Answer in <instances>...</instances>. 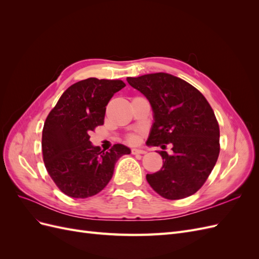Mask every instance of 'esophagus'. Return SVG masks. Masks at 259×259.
Returning <instances> with one entry per match:
<instances>
[{
	"mask_svg": "<svg viewBox=\"0 0 259 259\" xmlns=\"http://www.w3.org/2000/svg\"><path fill=\"white\" fill-rule=\"evenodd\" d=\"M145 150H139V149H132V154H145Z\"/></svg>",
	"mask_w": 259,
	"mask_h": 259,
	"instance_id": "34e87169",
	"label": "esophagus"
}]
</instances>
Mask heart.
I'll return each mask as SVG.
<instances>
[{"label":"heart","mask_w":259,"mask_h":259,"mask_svg":"<svg viewBox=\"0 0 259 259\" xmlns=\"http://www.w3.org/2000/svg\"><path fill=\"white\" fill-rule=\"evenodd\" d=\"M138 140H139V135L137 133H135V134H131L126 137V142L130 144H136L138 143Z\"/></svg>","instance_id":"1"}]
</instances>
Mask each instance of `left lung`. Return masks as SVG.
Instances as JSON below:
<instances>
[{
    "instance_id": "8db88e82",
    "label": "left lung",
    "mask_w": 259,
    "mask_h": 259,
    "mask_svg": "<svg viewBox=\"0 0 259 259\" xmlns=\"http://www.w3.org/2000/svg\"><path fill=\"white\" fill-rule=\"evenodd\" d=\"M127 82L152 107L154 123L147 144L163 150L171 147V154L159 151L163 166L147 174V182L167 200L190 197L206 182L221 150L213 109L194 86L168 73L127 77Z\"/></svg>"
}]
</instances>
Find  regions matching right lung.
<instances>
[{
    "instance_id": "add662e5",
    "label": "right lung",
    "mask_w": 259,
    "mask_h": 259,
    "mask_svg": "<svg viewBox=\"0 0 259 259\" xmlns=\"http://www.w3.org/2000/svg\"><path fill=\"white\" fill-rule=\"evenodd\" d=\"M124 86L121 80L96 77L76 82L46 117L43 161L55 185L69 197L85 199L100 192L112 178L116 161L131 153L121 144L101 151L90 142V133L104 124L106 106Z\"/></svg>"
}]
</instances>
